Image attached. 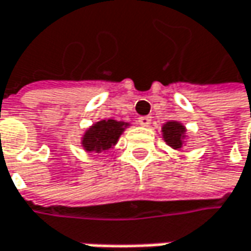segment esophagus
<instances>
[{"mask_svg": "<svg viewBox=\"0 0 251 251\" xmlns=\"http://www.w3.org/2000/svg\"><path fill=\"white\" fill-rule=\"evenodd\" d=\"M138 124L142 126H148L151 124V116H139Z\"/></svg>", "mask_w": 251, "mask_h": 251, "instance_id": "obj_1", "label": "esophagus"}]
</instances>
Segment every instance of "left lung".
<instances>
[{
	"label": "left lung",
	"instance_id": "1",
	"mask_svg": "<svg viewBox=\"0 0 251 251\" xmlns=\"http://www.w3.org/2000/svg\"><path fill=\"white\" fill-rule=\"evenodd\" d=\"M164 139L165 142L174 149H181L182 148V139H184V132L185 127L178 124V122H167L164 127Z\"/></svg>",
	"mask_w": 251,
	"mask_h": 251
}]
</instances>
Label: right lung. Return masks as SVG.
<instances>
[{
    "instance_id": "1",
    "label": "right lung",
    "mask_w": 251,
    "mask_h": 251,
    "mask_svg": "<svg viewBox=\"0 0 251 251\" xmlns=\"http://www.w3.org/2000/svg\"><path fill=\"white\" fill-rule=\"evenodd\" d=\"M126 124L113 119L100 121L92 126L83 136L81 145L87 152H103L110 149L125 130Z\"/></svg>"
}]
</instances>
